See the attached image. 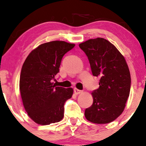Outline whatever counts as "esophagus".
I'll return each instance as SVG.
<instances>
[{"label":"esophagus","mask_w":146,"mask_h":146,"mask_svg":"<svg viewBox=\"0 0 146 146\" xmlns=\"http://www.w3.org/2000/svg\"><path fill=\"white\" fill-rule=\"evenodd\" d=\"M74 93H76V95L80 94V93H82V90H78V89H77V88H74Z\"/></svg>","instance_id":"34e87169"}]
</instances>
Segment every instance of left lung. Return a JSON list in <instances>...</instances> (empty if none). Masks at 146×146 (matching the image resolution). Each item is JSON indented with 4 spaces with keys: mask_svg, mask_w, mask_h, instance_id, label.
Listing matches in <instances>:
<instances>
[{
    "mask_svg": "<svg viewBox=\"0 0 146 146\" xmlns=\"http://www.w3.org/2000/svg\"><path fill=\"white\" fill-rule=\"evenodd\" d=\"M90 63L93 76L100 77L99 88L93 90V103L86 109L88 121L108 123L123 113L131 90L129 68L123 56L108 40L90 39L79 44Z\"/></svg>",
    "mask_w": 146,
    "mask_h": 146,
    "instance_id": "left-lung-1",
    "label": "left lung"
}]
</instances>
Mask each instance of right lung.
<instances>
[{
	"label": "right lung",
	"instance_id": "obj_1",
	"mask_svg": "<svg viewBox=\"0 0 146 146\" xmlns=\"http://www.w3.org/2000/svg\"><path fill=\"white\" fill-rule=\"evenodd\" d=\"M74 44L50 41L40 45L25 59L20 76V91L30 118L40 125L59 122L64 116V104L73 90L53 83L59 73L63 56Z\"/></svg>",
	"mask_w": 146,
	"mask_h": 146
}]
</instances>
